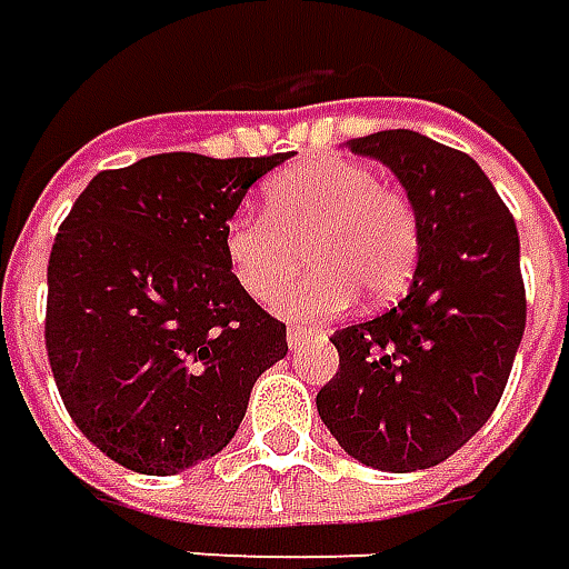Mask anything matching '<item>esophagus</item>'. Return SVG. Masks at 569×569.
<instances>
[{"mask_svg":"<svg viewBox=\"0 0 569 569\" xmlns=\"http://www.w3.org/2000/svg\"><path fill=\"white\" fill-rule=\"evenodd\" d=\"M307 335H316V329H310V326H291V329H288V345L297 347Z\"/></svg>","mask_w":569,"mask_h":569,"instance_id":"obj_1","label":"esophagus"}]
</instances>
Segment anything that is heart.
I'll list each match as a JSON object with an SVG mask.
<instances>
[{
    "label": "heart",
    "mask_w": 569,
    "mask_h": 569,
    "mask_svg": "<svg viewBox=\"0 0 569 569\" xmlns=\"http://www.w3.org/2000/svg\"><path fill=\"white\" fill-rule=\"evenodd\" d=\"M266 216H234L224 259L253 300H272L300 269L312 272L278 297L284 316H331L366 291L388 300L407 288L419 259L410 200L363 162L312 159L266 184Z\"/></svg>",
    "instance_id": "b5f03b06"
}]
</instances>
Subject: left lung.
Instances as JSON below:
<instances>
[{"label": "left lung", "mask_w": 569, "mask_h": 569, "mask_svg": "<svg viewBox=\"0 0 569 569\" xmlns=\"http://www.w3.org/2000/svg\"><path fill=\"white\" fill-rule=\"evenodd\" d=\"M347 147L398 174L417 212L419 259L398 307L331 335L338 372L316 410L366 467L429 470L505 395L526 329L517 222L467 152L403 128Z\"/></svg>", "instance_id": "obj_1"}]
</instances>
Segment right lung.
<instances>
[{
	"instance_id": "right-lung-1",
	"label": "right lung",
	"mask_w": 569,
	"mask_h": 569,
	"mask_svg": "<svg viewBox=\"0 0 569 569\" xmlns=\"http://www.w3.org/2000/svg\"><path fill=\"white\" fill-rule=\"evenodd\" d=\"M284 159L147 156L99 171L59 228L46 353L74 426L121 467L174 476L216 457L284 360V326L224 259L240 200Z\"/></svg>"
}]
</instances>
